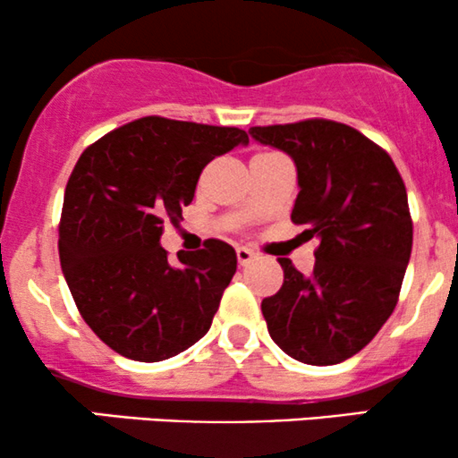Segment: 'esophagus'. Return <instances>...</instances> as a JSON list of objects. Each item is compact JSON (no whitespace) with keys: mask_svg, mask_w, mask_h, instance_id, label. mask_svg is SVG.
<instances>
[{"mask_svg":"<svg viewBox=\"0 0 458 458\" xmlns=\"http://www.w3.org/2000/svg\"><path fill=\"white\" fill-rule=\"evenodd\" d=\"M236 260H239L241 267L250 265V262L254 260V251L247 250V247H236Z\"/></svg>","mask_w":458,"mask_h":458,"instance_id":"34e87169","label":"esophagus"}]
</instances>
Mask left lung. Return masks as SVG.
Here are the masks:
<instances>
[{
    "label": "left lung",
    "mask_w": 458,
    "mask_h": 458,
    "mask_svg": "<svg viewBox=\"0 0 458 458\" xmlns=\"http://www.w3.org/2000/svg\"><path fill=\"white\" fill-rule=\"evenodd\" d=\"M250 135L295 161L291 219L318 241L310 276L280 259L282 288L260 306L267 329L293 360L340 364L396 308L413 243L407 189L386 150L334 120L251 127Z\"/></svg>",
    "instance_id": "8db88e82"
}]
</instances>
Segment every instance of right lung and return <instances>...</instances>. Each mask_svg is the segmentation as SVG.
Returning <instances> with one entry per match:
<instances>
[{
    "mask_svg": "<svg viewBox=\"0 0 458 458\" xmlns=\"http://www.w3.org/2000/svg\"><path fill=\"white\" fill-rule=\"evenodd\" d=\"M247 144L241 129L148 115L79 157L62 207L60 265L83 320L115 353L163 361L211 329L234 250L208 239L170 265L161 234L182 219L204 165Z\"/></svg>",
    "mask_w": 458,
    "mask_h": 458,
    "instance_id": "1",
    "label": "right lung"
}]
</instances>
